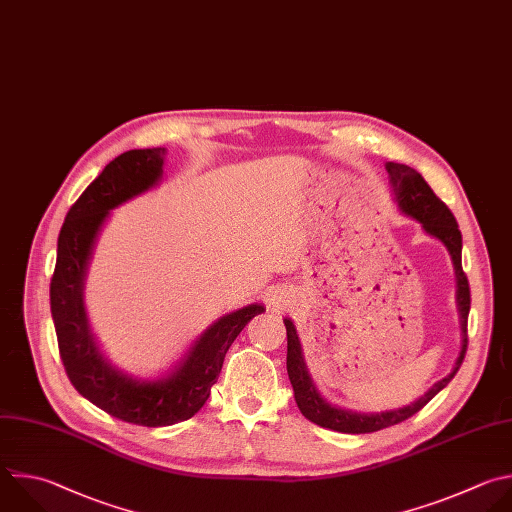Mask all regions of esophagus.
<instances>
[{"label":"esophagus","instance_id":"obj_1","mask_svg":"<svg viewBox=\"0 0 512 512\" xmlns=\"http://www.w3.org/2000/svg\"><path fill=\"white\" fill-rule=\"evenodd\" d=\"M283 303V293L281 291H271L269 293V305L271 307H279Z\"/></svg>","mask_w":512,"mask_h":512}]
</instances>
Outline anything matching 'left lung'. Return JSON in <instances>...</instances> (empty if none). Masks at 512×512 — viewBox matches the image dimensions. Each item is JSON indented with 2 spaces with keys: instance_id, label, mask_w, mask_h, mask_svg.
<instances>
[{
  "instance_id": "obj_1",
  "label": "left lung",
  "mask_w": 512,
  "mask_h": 512,
  "mask_svg": "<svg viewBox=\"0 0 512 512\" xmlns=\"http://www.w3.org/2000/svg\"><path fill=\"white\" fill-rule=\"evenodd\" d=\"M386 170L390 175V183L394 187L396 201H398L400 209L406 215L420 221L422 227L426 229V233L440 239L452 255L454 269H456V279H458V309H460V317H462L464 339H462V352L458 356L456 368L446 378H442L438 384H434L420 400H416L414 404H410L406 408H398V410H390V412L358 414V412L335 408V406L327 404L317 394V390L311 384V378L307 374L303 356H301L297 331H295L291 319H285V329H287V374H289V382H291V388H293L297 408L313 424H317L321 428L337 430V432H346V434L378 432L382 428L400 424V422L408 420L410 416H414L416 412H420L454 378V374L462 366V360H464L466 348H468L470 285H468V277L462 269V233L458 229V223H456L452 211L446 207V203L436 197V193L430 189V185L424 181V177L418 173V170H414L408 164H400V162H388Z\"/></svg>"
}]
</instances>
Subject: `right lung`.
Listing matches in <instances>:
<instances>
[{"mask_svg":"<svg viewBox=\"0 0 512 512\" xmlns=\"http://www.w3.org/2000/svg\"><path fill=\"white\" fill-rule=\"evenodd\" d=\"M162 162L164 148H140L128 150L104 166L66 215L50 281L58 350L72 386L110 416L150 428L189 420L203 408L235 337L255 315L265 311L263 305L253 303L223 315L199 337L181 368L158 382L132 380L102 360L82 303L86 265L108 213L156 185Z\"/></svg>","mask_w":512,"mask_h":512,"instance_id":"right-lung-1","label":"right lung"}]
</instances>
